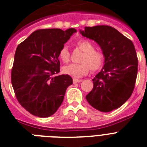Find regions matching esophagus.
<instances>
[{"instance_id": "obj_1", "label": "esophagus", "mask_w": 147, "mask_h": 147, "mask_svg": "<svg viewBox=\"0 0 147 147\" xmlns=\"http://www.w3.org/2000/svg\"><path fill=\"white\" fill-rule=\"evenodd\" d=\"M73 82H74V83H78V82H82V80H79V79L74 78V79H73Z\"/></svg>"}]
</instances>
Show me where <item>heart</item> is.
<instances>
[{
  "instance_id": "heart-1",
  "label": "heart",
  "mask_w": 147,
  "mask_h": 147,
  "mask_svg": "<svg viewBox=\"0 0 147 147\" xmlns=\"http://www.w3.org/2000/svg\"><path fill=\"white\" fill-rule=\"evenodd\" d=\"M77 45L84 51L81 58L82 63H71L65 65L62 67L64 74L74 77H81L88 74L90 67L92 71H96L102 67L104 62L103 54L100 51L94 50V45L91 42L86 40H81L77 42ZM59 57L64 62L70 60L69 51L66 46L59 50Z\"/></svg>"
}]
</instances>
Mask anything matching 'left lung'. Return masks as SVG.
<instances>
[{"mask_svg":"<svg viewBox=\"0 0 147 147\" xmlns=\"http://www.w3.org/2000/svg\"><path fill=\"white\" fill-rule=\"evenodd\" d=\"M83 37L98 44L105 61L93 79V88L86 96L88 103L101 112L120 107L131 96L138 72V58L130 40L108 26L85 27Z\"/></svg>","mask_w":147,"mask_h":147,"instance_id":"1","label":"left lung"}]
</instances>
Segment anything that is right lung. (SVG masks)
<instances>
[{
	"instance_id": "1",
	"label": "right lung",
	"mask_w": 147,
	"mask_h": 147,
	"mask_svg": "<svg viewBox=\"0 0 147 147\" xmlns=\"http://www.w3.org/2000/svg\"><path fill=\"white\" fill-rule=\"evenodd\" d=\"M75 32V28L37 30L17 47L11 84L19 103L35 116L55 113L73 84L69 75L56 74L59 72V50Z\"/></svg>"
}]
</instances>
